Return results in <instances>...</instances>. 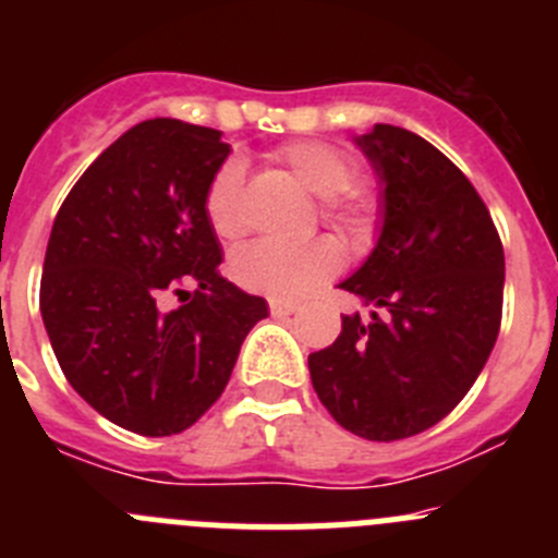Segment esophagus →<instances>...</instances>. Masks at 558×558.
<instances>
[{
    "mask_svg": "<svg viewBox=\"0 0 558 558\" xmlns=\"http://www.w3.org/2000/svg\"><path fill=\"white\" fill-rule=\"evenodd\" d=\"M295 304L293 302H282V299H270V315L274 318H288V315L295 313Z\"/></svg>",
    "mask_w": 558,
    "mask_h": 558,
    "instance_id": "esophagus-1",
    "label": "esophagus"
}]
</instances>
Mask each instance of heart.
<instances>
[{
    "label": "heart",
    "mask_w": 558,
    "mask_h": 558,
    "mask_svg": "<svg viewBox=\"0 0 558 558\" xmlns=\"http://www.w3.org/2000/svg\"><path fill=\"white\" fill-rule=\"evenodd\" d=\"M276 161L288 172L295 186L307 195L322 198L324 218L357 231L366 226L372 204L360 190H352L354 167L349 156L322 142H293L276 153ZM206 218L215 234L234 240L243 231V170L236 161L220 167L206 190ZM340 248L327 240H310L299 245H279L256 240L231 259V274L245 290L274 295V299H299L315 284L327 282L338 274Z\"/></svg>",
    "instance_id": "b5f03b06"
}]
</instances>
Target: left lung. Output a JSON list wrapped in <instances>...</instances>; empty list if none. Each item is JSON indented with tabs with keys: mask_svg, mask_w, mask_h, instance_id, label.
<instances>
[{
	"mask_svg": "<svg viewBox=\"0 0 558 558\" xmlns=\"http://www.w3.org/2000/svg\"><path fill=\"white\" fill-rule=\"evenodd\" d=\"M354 145L377 172L379 234L340 288L372 318L343 315L310 379L340 427L397 441L441 422L486 366L506 259L475 186L430 142L377 122Z\"/></svg>",
	"mask_w": 558,
	"mask_h": 558,
	"instance_id": "obj_1",
	"label": "left lung"
}]
</instances>
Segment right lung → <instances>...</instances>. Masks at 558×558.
<instances>
[{
    "mask_svg": "<svg viewBox=\"0 0 558 558\" xmlns=\"http://www.w3.org/2000/svg\"><path fill=\"white\" fill-rule=\"evenodd\" d=\"M220 136L170 117L133 125L83 172L49 234L41 318L61 372L108 422L142 436L195 425L268 318L265 299L218 274L204 204L231 153ZM170 292L191 302L165 308Z\"/></svg>",
    "mask_w": 558,
    "mask_h": 558,
    "instance_id": "right-lung-1",
    "label": "right lung"
}]
</instances>
